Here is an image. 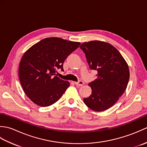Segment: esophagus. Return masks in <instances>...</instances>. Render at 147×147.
I'll return each mask as SVG.
<instances>
[{
    "label": "esophagus",
    "mask_w": 147,
    "mask_h": 147,
    "mask_svg": "<svg viewBox=\"0 0 147 147\" xmlns=\"http://www.w3.org/2000/svg\"><path fill=\"white\" fill-rule=\"evenodd\" d=\"M74 83H75L76 85H78V86H83L84 85V82H83V81H82V80H80V81H79V82H75Z\"/></svg>",
    "instance_id": "esophagus-1"
}]
</instances>
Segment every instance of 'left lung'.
Masks as SVG:
<instances>
[{"label": "left lung", "mask_w": 147, "mask_h": 147, "mask_svg": "<svg viewBox=\"0 0 147 147\" xmlns=\"http://www.w3.org/2000/svg\"><path fill=\"white\" fill-rule=\"evenodd\" d=\"M80 47L85 54L90 69L97 71V78L88 84L92 94L84 98V103L94 111L107 110L125 92L129 79L128 65L109 43L94 40L83 43Z\"/></svg>", "instance_id": "8db88e82"}]
</instances>
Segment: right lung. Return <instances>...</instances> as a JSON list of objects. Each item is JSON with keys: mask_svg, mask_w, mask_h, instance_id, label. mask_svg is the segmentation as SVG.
<instances>
[{"mask_svg": "<svg viewBox=\"0 0 147 147\" xmlns=\"http://www.w3.org/2000/svg\"><path fill=\"white\" fill-rule=\"evenodd\" d=\"M80 42L57 37L40 40L24 53L19 66V78L25 94L35 104L47 107L59 100L69 83L56 76L65 59L79 47Z\"/></svg>", "mask_w": 147, "mask_h": 147, "instance_id": "1", "label": "right lung"}]
</instances>
